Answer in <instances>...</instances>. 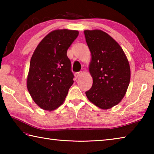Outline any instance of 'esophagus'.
Listing matches in <instances>:
<instances>
[{
    "label": "esophagus",
    "instance_id": "esophagus-1",
    "mask_svg": "<svg viewBox=\"0 0 154 154\" xmlns=\"http://www.w3.org/2000/svg\"><path fill=\"white\" fill-rule=\"evenodd\" d=\"M82 75V71L77 72H75V77H76V78H78L79 77H80Z\"/></svg>",
    "mask_w": 154,
    "mask_h": 154
}]
</instances>
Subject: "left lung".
Returning a JSON list of instances; mask_svg holds the SVG:
<instances>
[{
    "instance_id": "left-lung-1",
    "label": "left lung",
    "mask_w": 154,
    "mask_h": 154,
    "mask_svg": "<svg viewBox=\"0 0 154 154\" xmlns=\"http://www.w3.org/2000/svg\"><path fill=\"white\" fill-rule=\"evenodd\" d=\"M92 60L89 71L93 84L85 92L91 103L102 109L118 105L128 88L130 69L120 45L100 30H84Z\"/></svg>"
}]
</instances>
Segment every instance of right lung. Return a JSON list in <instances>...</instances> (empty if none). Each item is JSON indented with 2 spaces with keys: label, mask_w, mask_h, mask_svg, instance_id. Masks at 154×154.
Listing matches in <instances>:
<instances>
[{
  "label": "right lung",
  "mask_w": 154,
  "mask_h": 154,
  "mask_svg": "<svg viewBox=\"0 0 154 154\" xmlns=\"http://www.w3.org/2000/svg\"><path fill=\"white\" fill-rule=\"evenodd\" d=\"M79 32L67 29L49 32L36 47L30 62L27 88L31 97L44 110L60 106L73 83L67 50Z\"/></svg>",
  "instance_id": "add662e5"
}]
</instances>
